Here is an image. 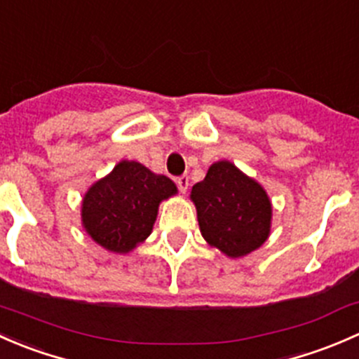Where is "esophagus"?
I'll return each mask as SVG.
<instances>
[{
  "label": "esophagus",
  "mask_w": 359,
  "mask_h": 359,
  "mask_svg": "<svg viewBox=\"0 0 359 359\" xmlns=\"http://www.w3.org/2000/svg\"><path fill=\"white\" fill-rule=\"evenodd\" d=\"M176 184H178L180 190L184 194V191L188 190V184H190V180H188L187 175H183V176H180V178H176Z\"/></svg>",
  "instance_id": "1"
}]
</instances>
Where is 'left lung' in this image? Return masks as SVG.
<instances>
[{
  "instance_id": "1",
  "label": "left lung",
  "mask_w": 359,
  "mask_h": 359,
  "mask_svg": "<svg viewBox=\"0 0 359 359\" xmlns=\"http://www.w3.org/2000/svg\"><path fill=\"white\" fill-rule=\"evenodd\" d=\"M202 236L230 257L252 252L266 242L271 204L261 184L231 162L221 161L191 188Z\"/></svg>"
}]
</instances>
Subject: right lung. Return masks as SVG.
<instances>
[{"label": "right lung", "mask_w": 359, "mask_h": 359, "mask_svg": "<svg viewBox=\"0 0 359 359\" xmlns=\"http://www.w3.org/2000/svg\"><path fill=\"white\" fill-rule=\"evenodd\" d=\"M176 184L135 161H123L97 181L83 201V224L95 242L112 252H129L152 231L161 201Z\"/></svg>", "instance_id": "obj_1"}]
</instances>
